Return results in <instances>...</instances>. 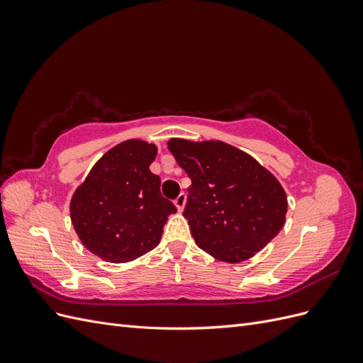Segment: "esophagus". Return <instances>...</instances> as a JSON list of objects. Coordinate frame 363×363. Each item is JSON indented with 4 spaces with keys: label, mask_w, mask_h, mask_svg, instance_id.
<instances>
[{
    "label": "esophagus",
    "mask_w": 363,
    "mask_h": 363,
    "mask_svg": "<svg viewBox=\"0 0 363 363\" xmlns=\"http://www.w3.org/2000/svg\"><path fill=\"white\" fill-rule=\"evenodd\" d=\"M184 203H186V195L182 192V194L177 196V199L174 200V204L177 206V208H179V211L182 212V211H183V207H184Z\"/></svg>",
    "instance_id": "esophagus-1"
}]
</instances>
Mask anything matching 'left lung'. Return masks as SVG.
Segmentation results:
<instances>
[{
	"mask_svg": "<svg viewBox=\"0 0 363 363\" xmlns=\"http://www.w3.org/2000/svg\"><path fill=\"white\" fill-rule=\"evenodd\" d=\"M168 148L192 182L183 216L201 250L239 263L279 235L286 194L256 159L221 140L169 139Z\"/></svg>",
	"mask_w": 363,
	"mask_h": 363,
	"instance_id": "obj_1",
	"label": "left lung"
}]
</instances>
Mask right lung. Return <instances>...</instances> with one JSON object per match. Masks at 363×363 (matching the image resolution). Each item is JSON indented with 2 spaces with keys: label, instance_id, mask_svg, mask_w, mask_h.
Returning <instances> with one entry per match:
<instances>
[{
  "label": "right lung",
  "instance_id": "add662e5",
  "mask_svg": "<svg viewBox=\"0 0 363 363\" xmlns=\"http://www.w3.org/2000/svg\"><path fill=\"white\" fill-rule=\"evenodd\" d=\"M157 147L123 142L98 160L71 200V221L83 245L112 263L135 260L159 242L168 216L177 212L150 171Z\"/></svg>",
  "mask_w": 363,
  "mask_h": 363
}]
</instances>
